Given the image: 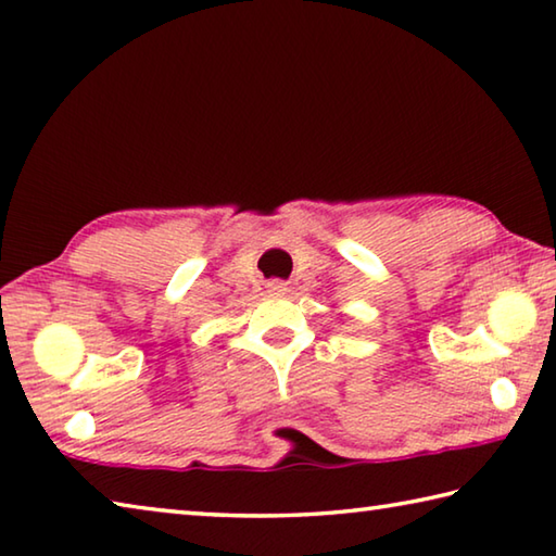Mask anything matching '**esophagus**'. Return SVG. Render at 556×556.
I'll return each instance as SVG.
<instances>
[{
	"mask_svg": "<svg viewBox=\"0 0 556 556\" xmlns=\"http://www.w3.org/2000/svg\"><path fill=\"white\" fill-rule=\"evenodd\" d=\"M267 291H269V294L281 296V294H287V285H285V281H279V279H271V281H267Z\"/></svg>",
	"mask_w": 556,
	"mask_h": 556,
	"instance_id": "esophagus-1",
	"label": "esophagus"
}]
</instances>
